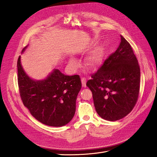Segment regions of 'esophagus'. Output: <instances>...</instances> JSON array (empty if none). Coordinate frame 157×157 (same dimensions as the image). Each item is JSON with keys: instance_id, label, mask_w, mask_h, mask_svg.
Wrapping results in <instances>:
<instances>
[{"instance_id": "1", "label": "esophagus", "mask_w": 157, "mask_h": 157, "mask_svg": "<svg viewBox=\"0 0 157 157\" xmlns=\"http://www.w3.org/2000/svg\"><path fill=\"white\" fill-rule=\"evenodd\" d=\"M81 82H82V85L83 87H86V80L85 78H81Z\"/></svg>"}]
</instances>
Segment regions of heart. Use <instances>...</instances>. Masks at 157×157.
I'll list each match as a JSON object with an SVG mask.
<instances>
[{"instance_id":"b5f03b06","label":"heart","mask_w":157,"mask_h":157,"mask_svg":"<svg viewBox=\"0 0 157 157\" xmlns=\"http://www.w3.org/2000/svg\"><path fill=\"white\" fill-rule=\"evenodd\" d=\"M100 54L98 51H94L91 54H90L86 59V65L88 68L90 70H94L96 69L100 63ZM69 63L75 67H77L78 63L77 61L74 58H71L69 59Z\"/></svg>"}]
</instances>
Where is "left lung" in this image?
<instances>
[{"mask_svg":"<svg viewBox=\"0 0 157 157\" xmlns=\"http://www.w3.org/2000/svg\"><path fill=\"white\" fill-rule=\"evenodd\" d=\"M91 77L86 86L99 117L116 121L132 111L138 98L140 69L130 44L122 35L117 50Z\"/></svg>","mask_w":157,"mask_h":157,"instance_id":"obj_1","label":"left lung"}]
</instances>
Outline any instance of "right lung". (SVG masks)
<instances>
[{"label": "right lung", "mask_w": 157, "mask_h": 157, "mask_svg": "<svg viewBox=\"0 0 157 157\" xmlns=\"http://www.w3.org/2000/svg\"><path fill=\"white\" fill-rule=\"evenodd\" d=\"M27 46L22 50L25 52ZM18 86L24 105L37 121L50 126H65L72 120L76 100L82 87L78 75L69 76L52 70L42 80L30 77L17 60Z\"/></svg>", "instance_id": "obj_1"}]
</instances>
